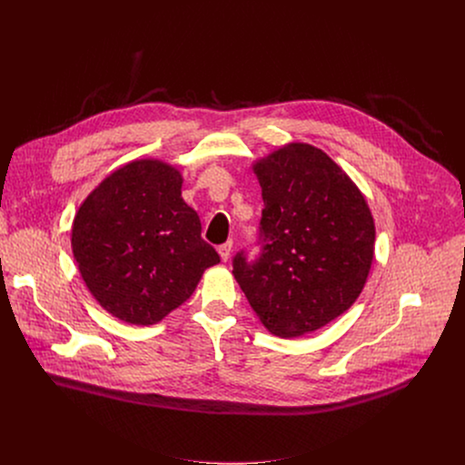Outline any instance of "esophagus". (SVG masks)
<instances>
[{
  "instance_id": "obj_1",
  "label": "esophagus",
  "mask_w": 465,
  "mask_h": 465,
  "mask_svg": "<svg viewBox=\"0 0 465 465\" xmlns=\"http://www.w3.org/2000/svg\"><path fill=\"white\" fill-rule=\"evenodd\" d=\"M232 248H233V242H232V241H228V242H224V244L219 246V255H221V259H223L224 262L230 259Z\"/></svg>"
}]
</instances>
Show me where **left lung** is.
<instances>
[{
	"label": "left lung",
	"mask_w": 465,
	"mask_h": 465,
	"mask_svg": "<svg viewBox=\"0 0 465 465\" xmlns=\"http://www.w3.org/2000/svg\"><path fill=\"white\" fill-rule=\"evenodd\" d=\"M262 194L259 259H233V278L259 322L296 339L346 312L375 253L366 196L322 149L292 142L257 158Z\"/></svg>",
	"instance_id": "obj_1"
}]
</instances>
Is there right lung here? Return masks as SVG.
Listing matches in <instances>:
<instances>
[{
	"label": "right lung",
	"mask_w": 465,
	"mask_h": 465,
	"mask_svg": "<svg viewBox=\"0 0 465 465\" xmlns=\"http://www.w3.org/2000/svg\"><path fill=\"white\" fill-rule=\"evenodd\" d=\"M182 182L178 167L163 160H132L112 171L74 217L79 274L97 303L126 323L162 322L221 261L183 203Z\"/></svg>",
	"instance_id": "1"
}]
</instances>
